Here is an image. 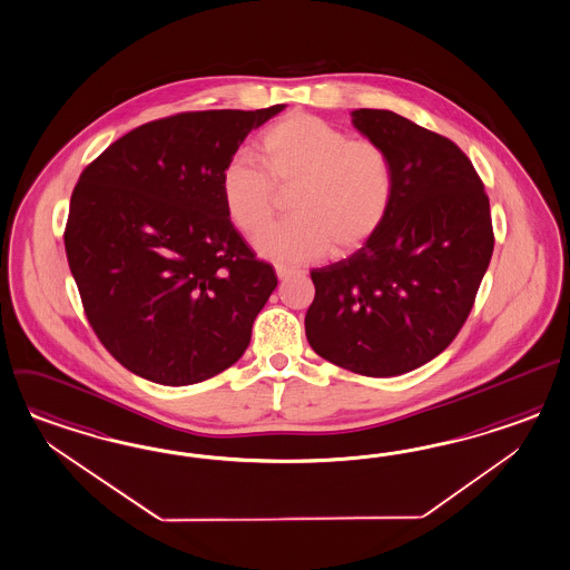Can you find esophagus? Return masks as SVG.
<instances>
[{"mask_svg": "<svg viewBox=\"0 0 570 570\" xmlns=\"http://www.w3.org/2000/svg\"><path fill=\"white\" fill-rule=\"evenodd\" d=\"M291 274H293V272H291V269H286V267H276L277 279H286Z\"/></svg>", "mask_w": 570, "mask_h": 570, "instance_id": "34e87169", "label": "esophagus"}]
</instances>
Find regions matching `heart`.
<instances>
[{
    "mask_svg": "<svg viewBox=\"0 0 570 570\" xmlns=\"http://www.w3.org/2000/svg\"><path fill=\"white\" fill-rule=\"evenodd\" d=\"M261 165L229 160L222 198L229 222L255 236L276 207L277 187L291 194V219L269 225L255 240L263 259L303 265L322 255L345 257L379 234L395 200V167L384 146L353 139L345 129L307 112L269 125L257 139Z\"/></svg>",
    "mask_w": 570,
    "mask_h": 570,
    "instance_id": "heart-1",
    "label": "heart"
}]
</instances>
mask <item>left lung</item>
Masks as SVG:
<instances>
[{"instance_id":"8db88e82","label":"left lung","mask_w":570,"mask_h":570,"mask_svg":"<svg viewBox=\"0 0 570 570\" xmlns=\"http://www.w3.org/2000/svg\"><path fill=\"white\" fill-rule=\"evenodd\" d=\"M395 167L384 225L348 259L313 269L311 348L362 376H399L458 336L493 255L483 181L451 139L391 110L351 112Z\"/></svg>"}]
</instances>
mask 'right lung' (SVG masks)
<instances>
[{
    "mask_svg": "<svg viewBox=\"0 0 570 570\" xmlns=\"http://www.w3.org/2000/svg\"><path fill=\"white\" fill-rule=\"evenodd\" d=\"M284 108L146 122L81 173L65 229L70 274L91 328L129 372L186 386L246 351L277 277L229 222L222 171Z\"/></svg>",
    "mask_w": 570,
    "mask_h": 570,
    "instance_id": "right-lung-1",
    "label": "right lung"
}]
</instances>
